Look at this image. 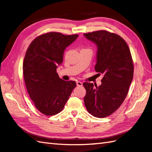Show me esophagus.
Masks as SVG:
<instances>
[{
	"instance_id": "obj_1",
	"label": "esophagus",
	"mask_w": 152,
	"mask_h": 152,
	"mask_svg": "<svg viewBox=\"0 0 152 152\" xmlns=\"http://www.w3.org/2000/svg\"><path fill=\"white\" fill-rule=\"evenodd\" d=\"M76 84H77V86H82V82H80V81H77L76 82Z\"/></svg>"
}]
</instances>
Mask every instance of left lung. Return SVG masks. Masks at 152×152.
I'll use <instances>...</instances> for the list:
<instances>
[{"label": "left lung", "instance_id": "left-lung-1", "mask_svg": "<svg viewBox=\"0 0 152 152\" xmlns=\"http://www.w3.org/2000/svg\"><path fill=\"white\" fill-rule=\"evenodd\" d=\"M98 48L95 70L104 75L97 86L84 82V99L88 112L102 118L119 108L128 94L134 76V63L128 45L120 36L106 30L84 34Z\"/></svg>", "mask_w": 152, "mask_h": 152}]
</instances>
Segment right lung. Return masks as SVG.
I'll return each instance as SVG.
<instances>
[{
	"instance_id": "1",
	"label": "right lung",
	"mask_w": 152,
	"mask_h": 152,
	"mask_svg": "<svg viewBox=\"0 0 152 152\" xmlns=\"http://www.w3.org/2000/svg\"><path fill=\"white\" fill-rule=\"evenodd\" d=\"M78 34L51 32L38 36L30 43L23 62L24 82L29 96L42 114L53 115L64 108L75 81H64L56 72L66 48Z\"/></svg>"
}]
</instances>
